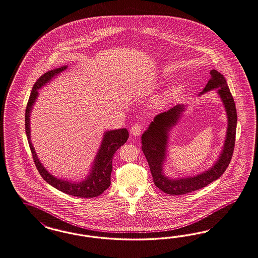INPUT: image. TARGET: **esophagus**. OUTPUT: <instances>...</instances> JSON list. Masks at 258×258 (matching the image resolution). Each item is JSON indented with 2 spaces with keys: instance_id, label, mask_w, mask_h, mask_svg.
Listing matches in <instances>:
<instances>
[{
  "instance_id": "esophagus-1",
  "label": "esophagus",
  "mask_w": 258,
  "mask_h": 258,
  "mask_svg": "<svg viewBox=\"0 0 258 258\" xmlns=\"http://www.w3.org/2000/svg\"><path fill=\"white\" fill-rule=\"evenodd\" d=\"M143 126L141 124H135L131 127L130 133L134 136H139L142 133Z\"/></svg>"
}]
</instances>
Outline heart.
Returning a JSON list of instances; mask_svg holds the SVG:
<instances>
[{"label":"heart","mask_w":258,"mask_h":258,"mask_svg":"<svg viewBox=\"0 0 258 258\" xmlns=\"http://www.w3.org/2000/svg\"><path fill=\"white\" fill-rule=\"evenodd\" d=\"M158 104H159V105H161V104H162V101H159V102H158Z\"/></svg>","instance_id":"b5f03b06"}]
</instances>
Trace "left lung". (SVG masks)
<instances>
[{"mask_svg": "<svg viewBox=\"0 0 258 258\" xmlns=\"http://www.w3.org/2000/svg\"><path fill=\"white\" fill-rule=\"evenodd\" d=\"M213 89H216L222 101L228 118V126L222 151L211 169L195 176L181 178H170L164 172L169 133L181 119L186 109L185 105L178 104L155 116L142 134V151L149 163L153 182L156 187L168 195H186L208 186L222 175L231 162L237 124L236 108L227 81L220 72L215 70L211 71V79L199 93V96Z\"/></svg>", "mask_w": 258, "mask_h": 258, "instance_id": "8db88e82", "label": "left lung"}]
</instances>
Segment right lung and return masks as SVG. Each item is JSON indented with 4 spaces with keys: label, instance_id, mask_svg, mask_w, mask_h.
I'll use <instances>...</instances> for the list:
<instances>
[{
    "label": "right lung",
    "instance_id": "right-lung-1",
    "mask_svg": "<svg viewBox=\"0 0 258 258\" xmlns=\"http://www.w3.org/2000/svg\"><path fill=\"white\" fill-rule=\"evenodd\" d=\"M67 69L68 66H63L52 71H47L36 81L31 90L26 109V134L30 151L32 152L36 168L46 183L61 190L63 194L70 196L82 198H92L102 195L107 187L110 186L112 157L116 151L121 146H123L128 138V132L126 128L107 131L104 134L97 154L95 155L94 160L92 162V166L89 170V173L87 177L80 182H72L61 178L55 177L50 172H48L44 167V165L39 160L30 138V114L35 104L36 99L39 95L38 90L42 89L45 85L52 80L54 77H56L58 74L66 71Z\"/></svg>",
    "mask_w": 258,
    "mask_h": 258
}]
</instances>
